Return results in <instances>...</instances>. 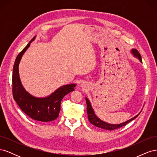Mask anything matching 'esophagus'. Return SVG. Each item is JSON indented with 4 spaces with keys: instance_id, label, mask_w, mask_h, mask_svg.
<instances>
[{
    "instance_id": "obj_1",
    "label": "esophagus",
    "mask_w": 157,
    "mask_h": 157,
    "mask_svg": "<svg viewBox=\"0 0 157 157\" xmlns=\"http://www.w3.org/2000/svg\"><path fill=\"white\" fill-rule=\"evenodd\" d=\"M81 86H82V88H85L87 87V84L86 83H82V85H81Z\"/></svg>"
}]
</instances>
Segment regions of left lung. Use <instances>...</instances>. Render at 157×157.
<instances>
[{
  "label": "left lung",
  "mask_w": 157,
  "mask_h": 157,
  "mask_svg": "<svg viewBox=\"0 0 157 157\" xmlns=\"http://www.w3.org/2000/svg\"><path fill=\"white\" fill-rule=\"evenodd\" d=\"M132 53L133 54L136 58H137L142 63V59H141V57L140 54L139 53V52L137 51L136 49H132L131 51ZM86 105H87V113H88V118L90 121V122L93 125L96 126L98 128H103V129H105V130H116L118 129V128H120L121 127H122L125 126L126 124H128V122H130V121H133L134 119L139 115H137L136 116H135L134 117H133L131 119L128 120L124 122H122L121 123V124H109V123L105 122L103 121H101V119H99V118L96 115V114H95L94 111V109L92 107L91 105V103H90L89 99L86 98Z\"/></svg>",
  "instance_id": "1"
}]
</instances>
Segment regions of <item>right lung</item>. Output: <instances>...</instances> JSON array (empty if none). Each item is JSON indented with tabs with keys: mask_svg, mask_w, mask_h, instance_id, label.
I'll list each match as a JSON object with an SVG mask.
<instances>
[{
	"mask_svg": "<svg viewBox=\"0 0 157 157\" xmlns=\"http://www.w3.org/2000/svg\"><path fill=\"white\" fill-rule=\"evenodd\" d=\"M35 39V36L17 55L14 63L12 73L13 97L21 110L33 119L50 122L58 117L61 100L67 94L74 91L76 84L64 85L45 98H36L26 91L21 82L18 67L22 56Z\"/></svg>",
	"mask_w": 157,
	"mask_h": 157,
	"instance_id": "add662e5",
	"label": "right lung"
}]
</instances>
